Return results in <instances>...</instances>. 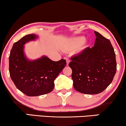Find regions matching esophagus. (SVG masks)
Returning <instances> with one entry per match:
<instances>
[{
	"mask_svg": "<svg viewBox=\"0 0 126 126\" xmlns=\"http://www.w3.org/2000/svg\"><path fill=\"white\" fill-rule=\"evenodd\" d=\"M65 59L66 60V61L67 65H69V62H70L69 59V58H65Z\"/></svg>",
	"mask_w": 126,
	"mask_h": 126,
	"instance_id": "34e87169",
	"label": "esophagus"
}]
</instances>
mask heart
Segmentation results:
<instances>
[{
	"mask_svg": "<svg viewBox=\"0 0 126 126\" xmlns=\"http://www.w3.org/2000/svg\"><path fill=\"white\" fill-rule=\"evenodd\" d=\"M85 37H77L71 39L66 46V48L69 50H74L79 47L81 45L84 43Z\"/></svg>",
	"mask_w": 126,
	"mask_h": 126,
	"instance_id": "obj_1",
	"label": "heart"
}]
</instances>
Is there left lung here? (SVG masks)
Masks as SVG:
<instances>
[{
  "label": "left lung",
  "mask_w": 126,
  "mask_h": 126,
  "mask_svg": "<svg viewBox=\"0 0 126 126\" xmlns=\"http://www.w3.org/2000/svg\"><path fill=\"white\" fill-rule=\"evenodd\" d=\"M94 46L72 56L69 66L72 70L73 87L86 94L102 92L113 80L116 72L114 49L110 40L94 31Z\"/></svg>",
  "instance_id": "left-lung-1"
}]
</instances>
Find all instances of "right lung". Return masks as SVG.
<instances>
[{
  "label": "right lung",
  "mask_w": 126,
  "mask_h": 126,
  "mask_svg": "<svg viewBox=\"0 0 126 126\" xmlns=\"http://www.w3.org/2000/svg\"><path fill=\"white\" fill-rule=\"evenodd\" d=\"M35 34L22 37L14 43L9 56V72L16 87L28 96H38L51 92L54 80L65 68V60L52 61L46 56L31 61L24 52V45L35 40Z\"/></svg>",
  "instance_id": "right-lung-1"
}]
</instances>
